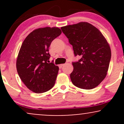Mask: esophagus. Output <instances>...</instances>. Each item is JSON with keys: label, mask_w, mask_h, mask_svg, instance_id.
Wrapping results in <instances>:
<instances>
[{"label": "esophagus", "mask_w": 124, "mask_h": 124, "mask_svg": "<svg viewBox=\"0 0 124 124\" xmlns=\"http://www.w3.org/2000/svg\"><path fill=\"white\" fill-rule=\"evenodd\" d=\"M64 64H60V65H59V68H62V67H63L64 66Z\"/></svg>", "instance_id": "obj_1"}]
</instances>
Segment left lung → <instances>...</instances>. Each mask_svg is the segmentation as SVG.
<instances>
[{
  "label": "left lung",
  "mask_w": 124,
  "mask_h": 124,
  "mask_svg": "<svg viewBox=\"0 0 124 124\" xmlns=\"http://www.w3.org/2000/svg\"><path fill=\"white\" fill-rule=\"evenodd\" d=\"M62 32L73 46L75 56L70 77L72 83L80 89L90 90L99 86L108 70L111 52L106 38L98 28L87 22L62 27Z\"/></svg>",
  "instance_id": "1"
}]
</instances>
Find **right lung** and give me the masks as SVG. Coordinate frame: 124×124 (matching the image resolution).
<instances>
[{
  "label": "right lung",
  "instance_id": "right-lung-1",
  "mask_svg": "<svg viewBox=\"0 0 124 124\" xmlns=\"http://www.w3.org/2000/svg\"><path fill=\"white\" fill-rule=\"evenodd\" d=\"M62 33L58 27L39 28L27 35L21 45L16 61L21 80L28 89L36 93L46 92L55 83L59 67L48 63L49 47Z\"/></svg>",
  "mask_w": 124,
  "mask_h": 124
}]
</instances>
